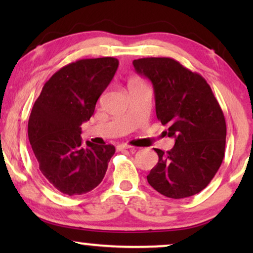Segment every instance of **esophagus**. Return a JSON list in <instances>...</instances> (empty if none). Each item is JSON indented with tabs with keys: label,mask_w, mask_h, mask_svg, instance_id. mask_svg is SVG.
<instances>
[{
	"label": "esophagus",
	"mask_w": 253,
	"mask_h": 253,
	"mask_svg": "<svg viewBox=\"0 0 253 253\" xmlns=\"http://www.w3.org/2000/svg\"><path fill=\"white\" fill-rule=\"evenodd\" d=\"M117 148H119V150H130L132 152L136 151V148L130 146V145H126V144H121V145H119V146H117Z\"/></svg>",
	"instance_id": "1"
}]
</instances>
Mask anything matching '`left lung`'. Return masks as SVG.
<instances>
[{
  "label": "left lung",
  "mask_w": 253,
  "mask_h": 253,
  "mask_svg": "<svg viewBox=\"0 0 253 253\" xmlns=\"http://www.w3.org/2000/svg\"><path fill=\"white\" fill-rule=\"evenodd\" d=\"M134 69L150 79L155 112L170 151L154 148L159 161L147 175L154 190L168 198L191 197L206 188L219 170L226 147V120L207 82L170 57L134 60Z\"/></svg>",
  "instance_id": "1"
}]
</instances>
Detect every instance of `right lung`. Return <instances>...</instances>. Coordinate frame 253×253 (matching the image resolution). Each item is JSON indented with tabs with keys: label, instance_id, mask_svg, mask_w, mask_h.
Listing matches in <instances>:
<instances>
[{
	"label": "right lung",
	"instance_id": "add662e5",
	"mask_svg": "<svg viewBox=\"0 0 253 253\" xmlns=\"http://www.w3.org/2000/svg\"><path fill=\"white\" fill-rule=\"evenodd\" d=\"M119 67L114 57L84 58L61 68L43 85L29 119L30 144L48 182L68 196L87 193L105 177L113 145L82 141L100 95Z\"/></svg>",
	"mask_w": 253,
	"mask_h": 253
}]
</instances>
